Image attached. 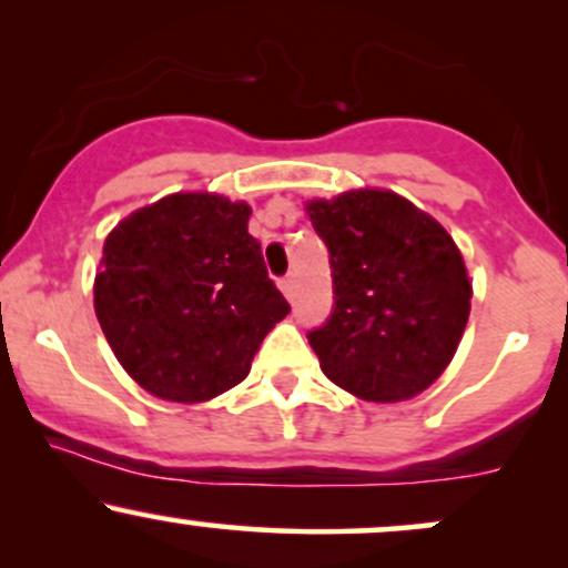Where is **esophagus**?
<instances>
[{
  "label": "esophagus",
  "instance_id": "34e87169",
  "mask_svg": "<svg viewBox=\"0 0 568 568\" xmlns=\"http://www.w3.org/2000/svg\"><path fill=\"white\" fill-rule=\"evenodd\" d=\"M280 291L285 293V298H293V280L291 277L280 280Z\"/></svg>",
  "mask_w": 568,
  "mask_h": 568
}]
</instances>
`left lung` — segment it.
Wrapping results in <instances>:
<instances>
[{"mask_svg": "<svg viewBox=\"0 0 568 568\" xmlns=\"http://www.w3.org/2000/svg\"><path fill=\"white\" fill-rule=\"evenodd\" d=\"M331 253L336 306L310 344L323 374L361 400H410L452 363L473 283L440 221L389 189L306 200Z\"/></svg>", "mask_w": 568, "mask_h": 568, "instance_id": "obj_1", "label": "left lung"}]
</instances>
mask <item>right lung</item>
<instances>
[{
  "instance_id": "add662e5",
  "label": "right lung",
  "mask_w": 568,
  "mask_h": 568,
  "mask_svg": "<svg viewBox=\"0 0 568 568\" xmlns=\"http://www.w3.org/2000/svg\"><path fill=\"white\" fill-rule=\"evenodd\" d=\"M251 205L175 192L109 232L93 283L103 336L149 395L202 403L251 371L291 312L247 234Z\"/></svg>"
}]
</instances>
